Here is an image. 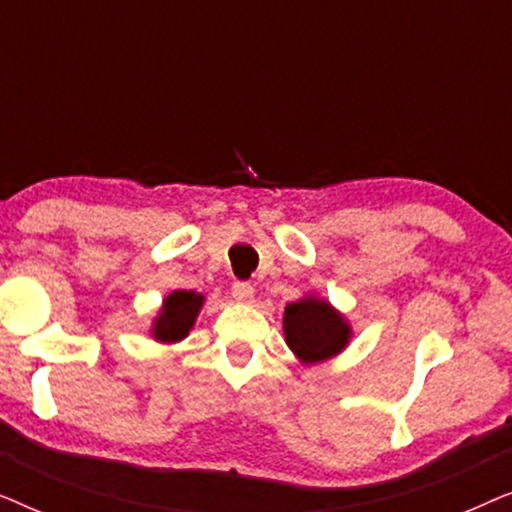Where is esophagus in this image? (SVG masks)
I'll return each instance as SVG.
<instances>
[{
	"label": "esophagus",
	"mask_w": 512,
	"mask_h": 512,
	"mask_svg": "<svg viewBox=\"0 0 512 512\" xmlns=\"http://www.w3.org/2000/svg\"><path fill=\"white\" fill-rule=\"evenodd\" d=\"M233 298L237 303H251L254 300V286L247 282H235L233 284Z\"/></svg>",
	"instance_id": "esophagus-1"
}]
</instances>
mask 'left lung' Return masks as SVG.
Instances as JSON below:
<instances>
[{
  "mask_svg": "<svg viewBox=\"0 0 512 512\" xmlns=\"http://www.w3.org/2000/svg\"><path fill=\"white\" fill-rule=\"evenodd\" d=\"M284 340L303 366L328 361L345 352L352 340V324L333 303L307 293L284 307Z\"/></svg>",
  "mask_w": 512,
  "mask_h": 512,
  "instance_id": "8db88e82",
  "label": "left lung"
}]
</instances>
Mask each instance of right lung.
<instances>
[{"mask_svg": "<svg viewBox=\"0 0 512 512\" xmlns=\"http://www.w3.org/2000/svg\"><path fill=\"white\" fill-rule=\"evenodd\" d=\"M205 305V296L195 291L177 289L167 293L163 305L158 307L156 317L151 321V338L160 345H177L193 331L198 314Z\"/></svg>", "mask_w": 512, "mask_h": 512, "instance_id": "obj_1", "label": "right lung"}]
</instances>
